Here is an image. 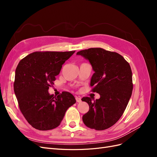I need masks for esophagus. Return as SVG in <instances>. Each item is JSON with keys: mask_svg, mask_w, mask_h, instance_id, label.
Returning a JSON list of instances; mask_svg holds the SVG:
<instances>
[{"mask_svg": "<svg viewBox=\"0 0 157 157\" xmlns=\"http://www.w3.org/2000/svg\"><path fill=\"white\" fill-rule=\"evenodd\" d=\"M75 99H76V101H77V102H78V103L81 102V98H79V97H76Z\"/></svg>", "mask_w": 157, "mask_h": 157, "instance_id": "esophagus-1", "label": "esophagus"}]
</instances>
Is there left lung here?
<instances>
[{"label": "left lung", "instance_id": "obj_1", "mask_svg": "<svg viewBox=\"0 0 157 157\" xmlns=\"http://www.w3.org/2000/svg\"><path fill=\"white\" fill-rule=\"evenodd\" d=\"M80 55L89 61L94 71L90 86L100 98L92 100L84 97L82 101L89 105V111L82 117L87 127L96 130L110 128L120 119L132 96L133 84L131 67L117 52L101 48L79 51Z\"/></svg>", "mask_w": 157, "mask_h": 157}]
</instances>
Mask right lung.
<instances>
[{
  "label": "right lung",
  "mask_w": 157,
  "mask_h": 157,
  "mask_svg": "<svg viewBox=\"0 0 157 157\" xmlns=\"http://www.w3.org/2000/svg\"><path fill=\"white\" fill-rule=\"evenodd\" d=\"M75 52H35L19 62L14 92L23 115L35 129L58 127L67 109L76 103L69 92H63L57 97L48 92L62 65Z\"/></svg>",
  "instance_id": "add662e5"
}]
</instances>
